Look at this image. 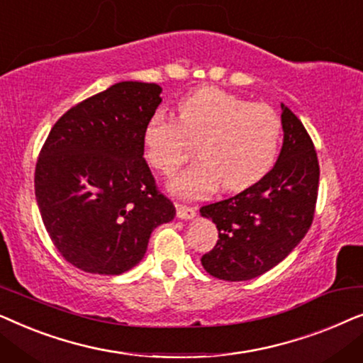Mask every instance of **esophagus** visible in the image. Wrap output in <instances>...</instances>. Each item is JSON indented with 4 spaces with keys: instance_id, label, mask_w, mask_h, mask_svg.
Here are the masks:
<instances>
[{
    "instance_id": "34e87169",
    "label": "esophagus",
    "mask_w": 363,
    "mask_h": 363,
    "mask_svg": "<svg viewBox=\"0 0 363 363\" xmlns=\"http://www.w3.org/2000/svg\"><path fill=\"white\" fill-rule=\"evenodd\" d=\"M177 216L180 218V220H193V218L196 216V208L177 205Z\"/></svg>"
}]
</instances>
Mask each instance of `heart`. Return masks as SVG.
Masks as SVG:
<instances>
[{"label":"heart","mask_w":363,"mask_h":363,"mask_svg":"<svg viewBox=\"0 0 363 363\" xmlns=\"http://www.w3.org/2000/svg\"><path fill=\"white\" fill-rule=\"evenodd\" d=\"M282 135L279 113L269 104L251 102L218 87H200L177 104V121L155 113L142 132L150 167L172 175L193 153L198 158L170 182L188 200L205 198L220 186L241 191L274 165Z\"/></svg>","instance_id":"1"}]
</instances>
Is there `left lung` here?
Segmentation results:
<instances>
[{
	"label": "left lung",
	"instance_id": "left-lung-1",
	"mask_svg": "<svg viewBox=\"0 0 363 363\" xmlns=\"http://www.w3.org/2000/svg\"><path fill=\"white\" fill-rule=\"evenodd\" d=\"M284 140L276 165L228 200L201 206L218 228L216 246L201 264L218 279L247 281L289 256L314 220L319 162L302 122L281 104Z\"/></svg>",
	"mask_w": 363,
	"mask_h": 363
}]
</instances>
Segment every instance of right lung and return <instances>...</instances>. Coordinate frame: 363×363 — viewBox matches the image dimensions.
Wrapping results in <instances>:
<instances>
[{"label":"right lung","instance_id":"right-lung-1","mask_svg":"<svg viewBox=\"0 0 363 363\" xmlns=\"http://www.w3.org/2000/svg\"><path fill=\"white\" fill-rule=\"evenodd\" d=\"M157 84L125 81L64 113L39 153L34 190L64 259L92 274H122L145 256L175 206L157 190L142 132L162 102Z\"/></svg>","mask_w":363,"mask_h":363}]
</instances>
